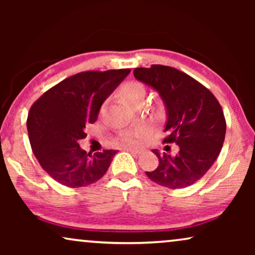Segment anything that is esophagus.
Wrapping results in <instances>:
<instances>
[{
  "instance_id": "34e87169",
  "label": "esophagus",
  "mask_w": 255,
  "mask_h": 255,
  "mask_svg": "<svg viewBox=\"0 0 255 255\" xmlns=\"http://www.w3.org/2000/svg\"><path fill=\"white\" fill-rule=\"evenodd\" d=\"M125 151H128V152H130V153H132V154H134V155H139L140 154V151H139V149H135V148H131V147H127V148H124Z\"/></svg>"
}]
</instances>
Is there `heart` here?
Returning a JSON list of instances; mask_svg holds the SVG:
<instances>
[{"mask_svg":"<svg viewBox=\"0 0 255 255\" xmlns=\"http://www.w3.org/2000/svg\"><path fill=\"white\" fill-rule=\"evenodd\" d=\"M146 93H147V89H146L145 85L139 81L127 82L120 89V95L122 100L125 103L130 104L131 107L134 108L140 107L144 103ZM147 128L141 125V127L135 128L134 130L124 132L120 138V142L128 146H137L142 141V139H144L146 133H147Z\"/></svg>","mask_w":255,"mask_h":255,"instance_id":"1","label":"heart"}]
</instances>
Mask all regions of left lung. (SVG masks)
Here are the masks:
<instances>
[{"label": "left lung", "mask_w": 255, "mask_h": 255, "mask_svg": "<svg viewBox=\"0 0 255 255\" xmlns=\"http://www.w3.org/2000/svg\"><path fill=\"white\" fill-rule=\"evenodd\" d=\"M133 74L160 94L167 108L163 142L179 146L175 155L153 149L159 166L146 175L169 189L191 186L211 168L223 147L226 122L221 104L207 87L174 67L152 65L134 68Z\"/></svg>", "instance_id": "8db88e82"}]
</instances>
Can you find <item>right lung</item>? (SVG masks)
Instances as JSON below:
<instances>
[{"label":"right lung","mask_w":255,"mask_h":255,"mask_svg":"<svg viewBox=\"0 0 255 255\" xmlns=\"http://www.w3.org/2000/svg\"><path fill=\"white\" fill-rule=\"evenodd\" d=\"M131 69L88 71L69 76L45 92L27 115L31 147L43 169L69 188L95 183L107 173L116 149L87 153L79 140L99 116L104 100Z\"/></svg>","instance_id":"1"}]
</instances>
